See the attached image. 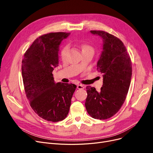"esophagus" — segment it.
Instances as JSON below:
<instances>
[{
    "mask_svg": "<svg viewBox=\"0 0 153 153\" xmlns=\"http://www.w3.org/2000/svg\"><path fill=\"white\" fill-rule=\"evenodd\" d=\"M77 88L78 89H83L85 88V86L84 85H82V84H78L77 85Z\"/></svg>",
    "mask_w": 153,
    "mask_h": 153,
    "instance_id": "1",
    "label": "esophagus"
}]
</instances>
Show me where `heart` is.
I'll return each mask as SVG.
<instances>
[{
  "label": "heart",
  "instance_id": "1",
  "mask_svg": "<svg viewBox=\"0 0 153 153\" xmlns=\"http://www.w3.org/2000/svg\"><path fill=\"white\" fill-rule=\"evenodd\" d=\"M68 46H65L64 47L62 48V50H61V58L64 59V58H65V56H66V53H67V51H68ZM87 49H91V50H92V48L89 45H82V50H87Z\"/></svg>",
  "mask_w": 153,
  "mask_h": 153
}]
</instances>
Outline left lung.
<instances>
[{"label": "left lung", "instance_id": "left-lung-1", "mask_svg": "<svg viewBox=\"0 0 153 153\" xmlns=\"http://www.w3.org/2000/svg\"><path fill=\"white\" fill-rule=\"evenodd\" d=\"M103 39V50L97 62L98 72L103 74L100 91L87 86L85 106L95 118L108 119L115 115L123 104L131 82L132 64L123 42L115 36L101 30H91Z\"/></svg>", "mask_w": 153, "mask_h": 153}]
</instances>
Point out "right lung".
<instances>
[{
    "mask_svg": "<svg viewBox=\"0 0 153 153\" xmlns=\"http://www.w3.org/2000/svg\"><path fill=\"white\" fill-rule=\"evenodd\" d=\"M69 33L55 32L37 38L24 54L22 74L31 108L44 120L58 122L68 116L76 85L55 83L52 72L58 66L59 45Z\"/></svg>",
    "mask_w": 153,
    "mask_h": 153,
    "instance_id": "1",
    "label": "right lung"
}]
</instances>
